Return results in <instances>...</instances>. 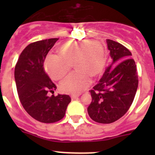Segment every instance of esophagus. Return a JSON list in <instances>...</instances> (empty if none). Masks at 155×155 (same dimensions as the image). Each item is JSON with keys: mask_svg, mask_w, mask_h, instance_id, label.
<instances>
[{"mask_svg": "<svg viewBox=\"0 0 155 155\" xmlns=\"http://www.w3.org/2000/svg\"><path fill=\"white\" fill-rule=\"evenodd\" d=\"M79 95H76V94H72V95H71V98L72 100H74V99H77V98H78Z\"/></svg>", "mask_w": 155, "mask_h": 155, "instance_id": "34e87169", "label": "esophagus"}]
</instances>
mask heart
<instances>
[{"instance_id": "1", "label": "heart", "mask_w": 155, "mask_h": 155, "mask_svg": "<svg viewBox=\"0 0 155 155\" xmlns=\"http://www.w3.org/2000/svg\"><path fill=\"white\" fill-rule=\"evenodd\" d=\"M61 59L49 57L44 61V68L54 81H61L68 76L73 65L76 73L61 84L64 93L80 94L88 86L91 79L95 81L102 76L106 65L105 49L97 40L68 42L58 48Z\"/></svg>"}]
</instances>
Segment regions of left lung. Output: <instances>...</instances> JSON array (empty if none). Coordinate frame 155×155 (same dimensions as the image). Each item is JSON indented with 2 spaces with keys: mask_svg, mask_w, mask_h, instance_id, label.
I'll use <instances>...</instances> for the list:
<instances>
[{
  "mask_svg": "<svg viewBox=\"0 0 155 155\" xmlns=\"http://www.w3.org/2000/svg\"><path fill=\"white\" fill-rule=\"evenodd\" d=\"M112 62L98 84L91 90L92 98L87 113L94 121L111 124L127 113L134 99L138 87L135 61L124 46L106 39Z\"/></svg>",
  "mask_w": 155,
  "mask_h": 155,
  "instance_id": "8db88e82",
  "label": "left lung"
}]
</instances>
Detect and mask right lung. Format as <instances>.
Instances as JSON below:
<instances>
[{
    "label": "right lung",
    "instance_id": "add662e5",
    "mask_svg": "<svg viewBox=\"0 0 155 155\" xmlns=\"http://www.w3.org/2000/svg\"><path fill=\"white\" fill-rule=\"evenodd\" d=\"M58 39H44L27 46L15 68V80L23 108L32 118L45 124L64 118L71 100L68 94H47L48 91L54 92L57 86L45 72L43 63Z\"/></svg>",
    "mask_w": 155,
    "mask_h": 155
}]
</instances>
